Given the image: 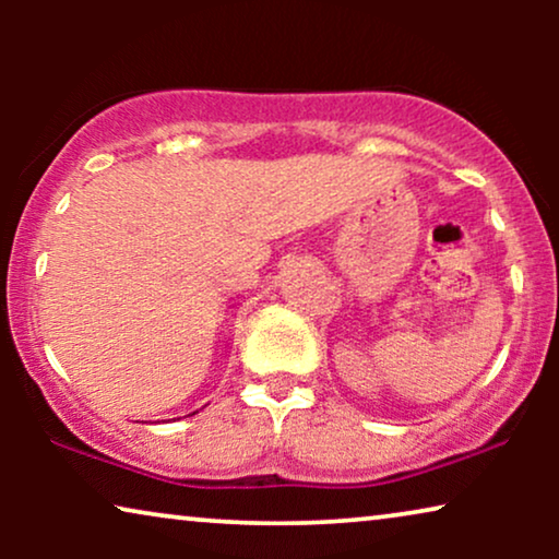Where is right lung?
I'll return each instance as SVG.
<instances>
[{"label":"right lung","instance_id":"1","mask_svg":"<svg viewBox=\"0 0 559 559\" xmlns=\"http://www.w3.org/2000/svg\"><path fill=\"white\" fill-rule=\"evenodd\" d=\"M190 415H195V412H190ZM190 415H188V417H190Z\"/></svg>","mask_w":559,"mask_h":559}]
</instances>
